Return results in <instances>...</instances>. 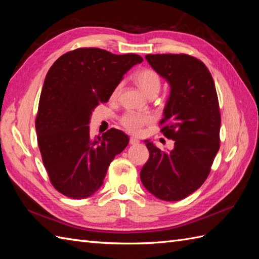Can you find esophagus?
I'll return each instance as SVG.
<instances>
[{"instance_id": "34e87169", "label": "esophagus", "mask_w": 259, "mask_h": 259, "mask_svg": "<svg viewBox=\"0 0 259 259\" xmlns=\"http://www.w3.org/2000/svg\"><path fill=\"white\" fill-rule=\"evenodd\" d=\"M129 144H130V145H138V144H139V140L134 138V137H131L130 140H129Z\"/></svg>"}]
</instances>
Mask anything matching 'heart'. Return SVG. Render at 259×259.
Wrapping results in <instances>:
<instances>
[{
  "mask_svg": "<svg viewBox=\"0 0 259 259\" xmlns=\"http://www.w3.org/2000/svg\"><path fill=\"white\" fill-rule=\"evenodd\" d=\"M136 83L141 89L146 96H157L161 88V78L155 70L152 69H142L135 75ZM121 89L119 84L112 92V97L115 98ZM152 115L149 113H138L128 111L121 115L119 121L123 128L131 134H139L144 129V126L152 122Z\"/></svg>",
  "mask_w": 259,
  "mask_h": 259,
  "instance_id": "1",
  "label": "heart"
}]
</instances>
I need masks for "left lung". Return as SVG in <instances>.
<instances>
[{
  "label": "left lung",
  "instance_id": "8db88e82",
  "mask_svg": "<svg viewBox=\"0 0 259 259\" xmlns=\"http://www.w3.org/2000/svg\"><path fill=\"white\" fill-rule=\"evenodd\" d=\"M146 60L170 85L160 125L175 147L167 152L145 141L150 156L141 169V183L159 199L178 201L205 183L219 150L216 87L203 62L188 54H147Z\"/></svg>",
  "mask_w": 259,
  "mask_h": 259
}]
</instances>
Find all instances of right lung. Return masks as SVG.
Returning a JSON list of instances; mask_svg holds the SVG:
<instances>
[{"mask_svg":"<svg viewBox=\"0 0 259 259\" xmlns=\"http://www.w3.org/2000/svg\"><path fill=\"white\" fill-rule=\"evenodd\" d=\"M142 61L135 53L80 48L60 57L48 71L35 129L49 178L62 195L83 199L95 194L114 157L128 146L129 137L121 130L111 128L92 138L88 124L126 71Z\"/></svg>","mask_w":259,"mask_h":259,"instance_id":"right-lung-1","label":"right lung"}]
</instances>
